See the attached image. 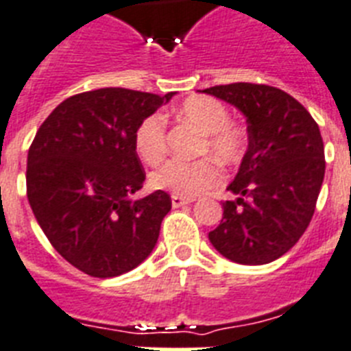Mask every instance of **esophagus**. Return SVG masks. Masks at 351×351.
Returning <instances> with one entry per match:
<instances>
[{
  "label": "esophagus",
  "instance_id": "obj_1",
  "mask_svg": "<svg viewBox=\"0 0 351 351\" xmlns=\"http://www.w3.org/2000/svg\"><path fill=\"white\" fill-rule=\"evenodd\" d=\"M191 202H195V200H193V198H184V196H178V195L171 196V204H173V207H182V205L191 204Z\"/></svg>",
  "mask_w": 351,
  "mask_h": 351
}]
</instances>
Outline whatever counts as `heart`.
Here are the masks:
<instances>
[{"instance_id": "obj_1", "label": "heart", "mask_w": 351, "mask_h": 351, "mask_svg": "<svg viewBox=\"0 0 351 351\" xmlns=\"http://www.w3.org/2000/svg\"><path fill=\"white\" fill-rule=\"evenodd\" d=\"M175 115L178 121L200 131L198 155L209 156L193 162L178 158L164 162L151 173V184L156 189L171 191L173 195L195 198L221 182V171L215 160L223 166H238L243 160L249 147V135L241 124L230 121V113L223 102L213 97H189L182 102ZM133 142L142 160L156 164L167 151L166 119L160 113L144 117L136 126Z\"/></svg>"}]
</instances>
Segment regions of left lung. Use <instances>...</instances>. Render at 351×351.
I'll return each instance as SVG.
<instances>
[{
    "mask_svg": "<svg viewBox=\"0 0 351 351\" xmlns=\"http://www.w3.org/2000/svg\"><path fill=\"white\" fill-rule=\"evenodd\" d=\"M247 117L249 149L227 191L223 218L209 240L241 265H265L289 252L314 216L324 178V146L308 110L279 88L232 82L204 90Z\"/></svg>",
    "mask_w": 351,
    "mask_h": 351,
    "instance_id": "left-lung-1",
    "label": "left lung"
}]
</instances>
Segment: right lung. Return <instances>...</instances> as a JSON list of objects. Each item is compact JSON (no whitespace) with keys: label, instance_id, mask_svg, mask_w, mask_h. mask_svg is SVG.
Instances as JSON below:
<instances>
[{"label":"right lung","instance_id":"obj_1","mask_svg":"<svg viewBox=\"0 0 351 351\" xmlns=\"http://www.w3.org/2000/svg\"><path fill=\"white\" fill-rule=\"evenodd\" d=\"M128 88H99L62 101L34 136L27 196L53 249L84 274L115 278L141 265L171 210L166 191L131 200L146 171L133 135L167 102Z\"/></svg>","mask_w":351,"mask_h":351}]
</instances>
